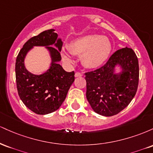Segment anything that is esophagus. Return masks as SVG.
Returning a JSON list of instances; mask_svg holds the SVG:
<instances>
[{
  "mask_svg": "<svg viewBox=\"0 0 153 153\" xmlns=\"http://www.w3.org/2000/svg\"><path fill=\"white\" fill-rule=\"evenodd\" d=\"M82 73H78V72H77V73H75V78H78V77H81L82 76Z\"/></svg>",
  "mask_w": 153,
  "mask_h": 153,
  "instance_id": "obj_1",
  "label": "esophagus"
}]
</instances>
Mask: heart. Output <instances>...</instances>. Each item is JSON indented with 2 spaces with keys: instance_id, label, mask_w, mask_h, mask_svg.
<instances>
[{
  "instance_id": "obj_1",
  "label": "heart",
  "mask_w": 153,
  "mask_h": 153,
  "mask_svg": "<svg viewBox=\"0 0 153 153\" xmlns=\"http://www.w3.org/2000/svg\"><path fill=\"white\" fill-rule=\"evenodd\" d=\"M68 50H62L61 56L64 62H73L71 53L80 55L81 62L85 68L94 69L103 65L109 57L112 50L111 42L106 36L92 34L78 37L68 45Z\"/></svg>"
}]
</instances>
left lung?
I'll return each instance as SVG.
<instances>
[{"label": "left lung", "mask_w": 153, "mask_h": 153, "mask_svg": "<svg viewBox=\"0 0 153 153\" xmlns=\"http://www.w3.org/2000/svg\"><path fill=\"white\" fill-rule=\"evenodd\" d=\"M121 71L117 73L115 68ZM86 98L96 113L111 117L125 108L138 87L139 64L132 49H120L99 69L85 73Z\"/></svg>", "instance_id": "1"}]
</instances>
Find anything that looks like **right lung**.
Masks as SVG:
<instances>
[{
  "instance_id": "right-lung-1",
  "label": "right lung",
  "mask_w": 153,
  "mask_h": 153,
  "mask_svg": "<svg viewBox=\"0 0 153 153\" xmlns=\"http://www.w3.org/2000/svg\"><path fill=\"white\" fill-rule=\"evenodd\" d=\"M54 29L31 37L24 44L16 61V80L19 97L24 105L37 114L55 111L65 99L75 80V73H68L59 64L62 42ZM54 45V48L52 47ZM34 46H45L51 58L49 69L42 74L30 73L24 65L26 54Z\"/></svg>"
}]
</instances>
